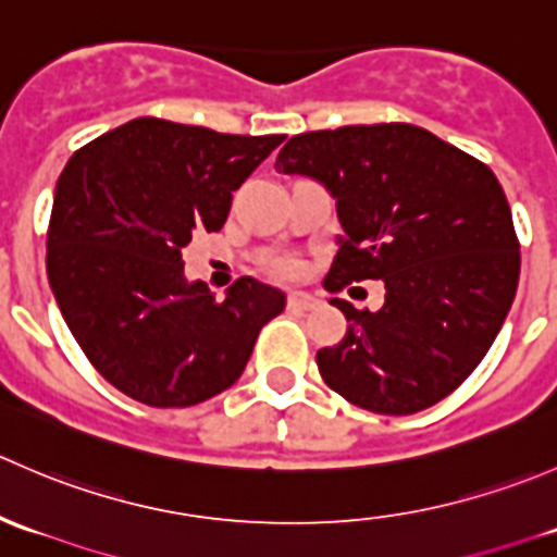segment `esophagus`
Segmentation results:
<instances>
[{
    "mask_svg": "<svg viewBox=\"0 0 557 557\" xmlns=\"http://www.w3.org/2000/svg\"><path fill=\"white\" fill-rule=\"evenodd\" d=\"M320 305V299L310 290H290L288 294V310H299V312H310Z\"/></svg>",
    "mask_w": 557,
    "mask_h": 557,
    "instance_id": "esophagus-1",
    "label": "esophagus"
}]
</instances>
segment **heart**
Returning a JSON list of instances; mask_svg holds the SVG:
<instances>
[{"instance_id":"b5f03b06","label":"heart","mask_w":557,"mask_h":557,"mask_svg":"<svg viewBox=\"0 0 557 557\" xmlns=\"http://www.w3.org/2000/svg\"><path fill=\"white\" fill-rule=\"evenodd\" d=\"M269 272L274 274V277H294V274H299V263L294 261V258H277V261L269 263Z\"/></svg>"}]
</instances>
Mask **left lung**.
<instances>
[{"mask_svg":"<svg viewBox=\"0 0 557 557\" xmlns=\"http://www.w3.org/2000/svg\"><path fill=\"white\" fill-rule=\"evenodd\" d=\"M274 170L307 174L336 199L339 250L323 285L383 280L385 305L347 318L318 350L320 377L356 407L412 414L463 383L512 307L520 243L496 174L412 123L296 134Z\"/></svg>","mask_w":557,"mask_h":557,"instance_id":"1","label":"left lung"}]
</instances>
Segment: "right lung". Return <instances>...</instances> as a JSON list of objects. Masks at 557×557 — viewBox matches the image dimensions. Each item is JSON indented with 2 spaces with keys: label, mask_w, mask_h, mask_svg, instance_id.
Returning <instances> with one entry per match:
<instances>
[{
  "label": "right lung",
  "mask_w": 557,
  "mask_h": 557,
  "mask_svg": "<svg viewBox=\"0 0 557 557\" xmlns=\"http://www.w3.org/2000/svg\"><path fill=\"white\" fill-rule=\"evenodd\" d=\"M134 117L83 145L55 183L48 283L99 374L148 407H194L245 372L285 296L243 277L218 301L183 252L221 232L232 190L283 143Z\"/></svg>",
  "instance_id": "right-lung-1"
}]
</instances>
